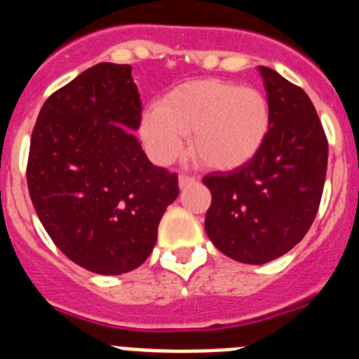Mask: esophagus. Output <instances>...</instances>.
<instances>
[{
  "mask_svg": "<svg viewBox=\"0 0 359 359\" xmlns=\"http://www.w3.org/2000/svg\"><path fill=\"white\" fill-rule=\"evenodd\" d=\"M191 184H195V177L186 175V173H180V177H179L180 188H188V186H191Z\"/></svg>",
  "mask_w": 359,
  "mask_h": 359,
  "instance_id": "34e87169",
  "label": "esophagus"
}]
</instances>
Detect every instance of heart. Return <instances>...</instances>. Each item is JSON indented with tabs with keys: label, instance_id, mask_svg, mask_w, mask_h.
Returning <instances> with one entry per match:
<instances>
[{
	"label": "heart",
	"instance_id": "obj_1",
	"mask_svg": "<svg viewBox=\"0 0 359 359\" xmlns=\"http://www.w3.org/2000/svg\"><path fill=\"white\" fill-rule=\"evenodd\" d=\"M271 128L266 95L253 86L205 79L186 83L144 114L142 141L158 162L175 161L189 135L193 158L211 170H235L260 151Z\"/></svg>",
	"mask_w": 359,
	"mask_h": 359
}]
</instances>
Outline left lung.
I'll use <instances>...</instances> for the list:
<instances>
[{"label":"left lung","mask_w":359,"mask_h":359,"mask_svg":"<svg viewBox=\"0 0 359 359\" xmlns=\"http://www.w3.org/2000/svg\"><path fill=\"white\" fill-rule=\"evenodd\" d=\"M271 110L266 142L249 162L210 173L205 233L226 257L266 264L291 251L320 208L329 142L309 95L260 67Z\"/></svg>","instance_id":"8db88e82"}]
</instances>
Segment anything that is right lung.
I'll use <instances>...</instances> for the list:
<instances>
[{"instance_id":"right-lung-1","label":"right lung","mask_w":359,"mask_h":359,"mask_svg":"<svg viewBox=\"0 0 359 359\" xmlns=\"http://www.w3.org/2000/svg\"><path fill=\"white\" fill-rule=\"evenodd\" d=\"M141 111L132 67L99 63L55 90L34 126L27 182L36 213L54 244L92 273L141 266L179 197L177 173L154 166L133 137Z\"/></svg>"}]
</instances>
